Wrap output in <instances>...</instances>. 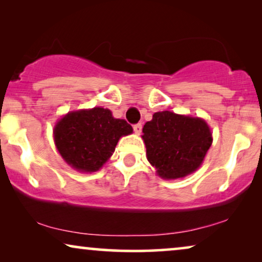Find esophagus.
I'll list each match as a JSON object with an SVG mask.
<instances>
[{
    "instance_id": "34e87169",
    "label": "esophagus",
    "mask_w": 262,
    "mask_h": 262,
    "mask_svg": "<svg viewBox=\"0 0 262 262\" xmlns=\"http://www.w3.org/2000/svg\"><path fill=\"white\" fill-rule=\"evenodd\" d=\"M134 131H135L136 135H141V132H142V124L134 125Z\"/></svg>"
}]
</instances>
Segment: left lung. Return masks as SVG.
<instances>
[{
	"label": "left lung",
	"mask_w": 262,
	"mask_h": 262,
	"mask_svg": "<svg viewBox=\"0 0 262 262\" xmlns=\"http://www.w3.org/2000/svg\"><path fill=\"white\" fill-rule=\"evenodd\" d=\"M146 159L162 179H180L192 174L203 163L212 144L206 121L170 111L154 113L143 127Z\"/></svg>",
	"instance_id": "8db88e82"
}]
</instances>
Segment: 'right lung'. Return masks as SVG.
<instances>
[{
  "instance_id": "add662e5",
  "label": "right lung",
  "mask_w": 262,
  "mask_h": 262,
  "mask_svg": "<svg viewBox=\"0 0 262 262\" xmlns=\"http://www.w3.org/2000/svg\"><path fill=\"white\" fill-rule=\"evenodd\" d=\"M124 119H116L102 107L73 111L53 128V138L60 156L74 169L92 173L112 156L120 137L132 134Z\"/></svg>"
}]
</instances>
